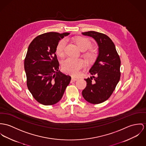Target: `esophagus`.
<instances>
[{"mask_svg":"<svg viewBox=\"0 0 146 146\" xmlns=\"http://www.w3.org/2000/svg\"><path fill=\"white\" fill-rule=\"evenodd\" d=\"M77 80H78V78H74V77H72L71 79V82H75Z\"/></svg>","mask_w":146,"mask_h":146,"instance_id":"1","label":"esophagus"}]
</instances>
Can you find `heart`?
<instances>
[{"label":"heart","mask_w":146,"mask_h":146,"mask_svg":"<svg viewBox=\"0 0 146 146\" xmlns=\"http://www.w3.org/2000/svg\"><path fill=\"white\" fill-rule=\"evenodd\" d=\"M74 42L79 49L81 50H86L90 48L92 45V43L90 39L83 36L76 38L74 39ZM66 44V41L65 39H62L58 43L56 52L58 56L60 57L64 56ZM84 55L87 60L90 63L94 62L97 58V53L94 49H90L85 53ZM83 65L84 62L80 58H68L62 62V68L66 73L73 76H76L78 74L80 69L83 67Z\"/></svg>","instance_id":"b5f03b06"}]
</instances>
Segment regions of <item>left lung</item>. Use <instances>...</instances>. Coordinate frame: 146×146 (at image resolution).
<instances>
[{"label": "left lung", "mask_w": 146, "mask_h": 146, "mask_svg": "<svg viewBox=\"0 0 146 146\" xmlns=\"http://www.w3.org/2000/svg\"><path fill=\"white\" fill-rule=\"evenodd\" d=\"M82 34L92 37L99 47L98 56L90 70L92 76L85 79L87 86L82 96L89 103L99 104L110 97L119 81L121 60L114 43L107 35L94 31Z\"/></svg>", "instance_id": "left-lung-1"}]
</instances>
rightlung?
I'll list each match as a JSON object with an SVG mask.
<instances>
[{
    "instance_id": "obj_1",
    "label": "right lung",
    "mask_w": 146,
    "mask_h": 146,
    "mask_svg": "<svg viewBox=\"0 0 146 146\" xmlns=\"http://www.w3.org/2000/svg\"><path fill=\"white\" fill-rule=\"evenodd\" d=\"M69 33L49 32L35 37L29 45L24 59L28 88L34 99L45 105L60 101L71 77L59 70L56 48Z\"/></svg>"
}]
</instances>
